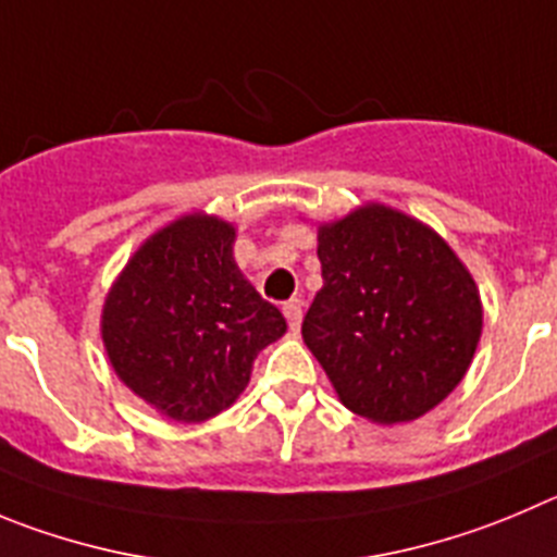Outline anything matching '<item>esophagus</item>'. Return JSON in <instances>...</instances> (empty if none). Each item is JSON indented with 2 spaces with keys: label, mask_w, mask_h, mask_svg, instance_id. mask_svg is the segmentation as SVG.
I'll return each instance as SVG.
<instances>
[{
  "label": "esophagus",
  "mask_w": 557,
  "mask_h": 557,
  "mask_svg": "<svg viewBox=\"0 0 557 557\" xmlns=\"http://www.w3.org/2000/svg\"><path fill=\"white\" fill-rule=\"evenodd\" d=\"M283 313L285 319H288L290 330H299V321H302V302H299V299H288V302H283Z\"/></svg>",
  "instance_id": "1"
}]
</instances>
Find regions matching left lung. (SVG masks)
Wrapping results in <instances>:
<instances>
[{"label":"left lung","mask_w":557,"mask_h":557,"mask_svg":"<svg viewBox=\"0 0 557 557\" xmlns=\"http://www.w3.org/2000/svg\"><path fill=\"white\" fill-rule=\"evenodd\" d=\"M324 285L302 337L351 412L404 423L461 382L481 337V296L454 249L387 206L319 231Z\"/></svg>","instance_id":"1"}]
</instances>
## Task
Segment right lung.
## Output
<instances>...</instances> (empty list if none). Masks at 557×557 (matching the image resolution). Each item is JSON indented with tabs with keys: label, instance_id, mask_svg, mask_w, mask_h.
<instances>
[{
	"label": "right lung",
	"instance_id": "add662e5",
	"mask_svg": "<svg viewBox=\"0 0 557 557\" xmlns=\"http://www.w3.org/2000/svg\"><path fill=\"white\" fill-rule=\"evenodd\" d=\"M233 231L191 214L137 249L103 305V346L117 376L164 414L200 423L231 407L258 351L285 319L244 280Z\"/></svg>",
	"mask_w": 557,
	"mask_h": 557
}]
</instances>
